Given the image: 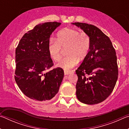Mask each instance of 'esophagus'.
<instances>
[{
	"instance_id": "34e87169",
	"label": "esophagus",
	"mask_w": 129,
	"mask_h": 129,
	"mask_svg": "<svg viewBox=\"0 0 129 129\" xmlns=\"http://www.w3.org/2000/svg\"><path fill=\"white\" fill-rule=\"evenodd\" d=\"M70 72L68 71H64V75H68L69 74H70Z\"/></svg>"
}]
</instances>
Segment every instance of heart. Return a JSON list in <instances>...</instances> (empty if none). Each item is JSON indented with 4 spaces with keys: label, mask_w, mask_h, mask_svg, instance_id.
<instances>
[{
    "label": "heart",
    "mask_w": 129,
    "mask_h": 129,
    "mask_svg": "<svg viewBox=\"0 0 129 129\" xmlns=\"http://www.w3.org/2000/svg\"><path fill=\"white\" fill-rule=\"evenodd\" d=\"M67 56L57 66L65 71H70L84 59L90 49V39L85 33L73 28H65L58 32L56 40L51 39L48 44L49 56L54 61L61 57L62 48H66Z\"/></svg>",
    "instance_id": "b5f03b06"
}]
</instances>
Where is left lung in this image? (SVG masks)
Here are the masks:
<instances>
[{
  "label": "left lung",
  "mask_w": 129,
  "mask_h": 129,
  "mask_svg": "<svg viewBox=\"0 0 129 129\" xmlns=\"http://www.w3.org/2000/svg\"><path fill=\"white\" fill-rule=\"evenodd\" d=\"M90 39V49L76 71L78 76L76 95L82 103L94 105L108 98L113 90L118 76L117 56L112 41L95 26L73 23Z\"/></svg>",
  "instance_id": "8db88e82"
}]
</instances>
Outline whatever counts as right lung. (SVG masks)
I'll list each match as a JSON object with an SVG mask.
<instances>
[{"instance_id":"add662e5","label":"right lung","mask_w":129,"mask_h":129,"mask_svg":"<svg viewBox=\"0 0 129 129\" xmlns=\"http://www.w3.org/2000/svg\"><path fill=\"white\" fill-rule=\"evenodd\" d=\"M58 22L36 25L24 35L15 51V80L27 97L38 102H47L56 95L64 77L61 68L49 69L53 63L49 56V38Z\"/></svg>"}]
</instances>
